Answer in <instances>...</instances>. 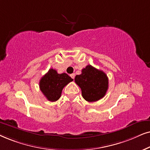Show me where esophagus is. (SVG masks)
I'll return each mask as SVG.
<instances>
[{
	"mask_svg": "<svg viewBox=\"0 0 150 150\" xmlns=\"http://www.w3.org/2000/svg\"><path fill=\"white\" fill-rule=\"evenodd\" d=\"M70 76L71 77V78H73V79H74L75 78V75L74 73H72V74H71V75H70Z\"/></svg>",
	"mask_w": 150,
	"mask_h": 150,
	"instance_id": "esophagus-1",
	"label": "esophagus"
}]
</instances>
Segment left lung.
Here are the masks:
<instances>
[{"label": "left lung", "mask_w": 150, "mask_h": 150, "mask_svg": "<svg viewBox=\"0 0 150 150\" xmlns=\"http://www.w3.org/2000/svg\"><path fill=\"white\" fill-rule=\"evenodd\" d=\"M75 81L81 90L83 98L88 102L103 98L108 88L106 74L91 65L81 70V74L75 76Z\"/></svg>", "instance_id": "obj_1"}]
</instances>
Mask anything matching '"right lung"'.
<instances>
[{"label":"right lung","mask_w":150,"mask_h":150,"mask_svg":"<svg viewBox=\"0 0 150 150\" xmlns=\"http://www.w3.org/2000/svg\"><path fill=\"white\" fill-rule=\"evenodd\" d=\"M73 80L67 73L58 74L55 69H50L40 80V88L46 98L53 102L60 98L64 87Z\"/></svg>","instance_id":"add662e5"}]
</instances>
